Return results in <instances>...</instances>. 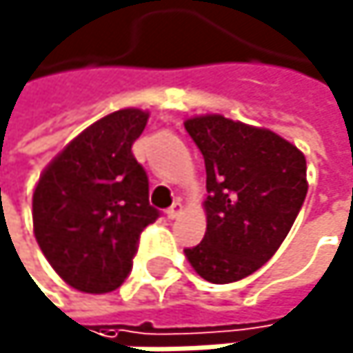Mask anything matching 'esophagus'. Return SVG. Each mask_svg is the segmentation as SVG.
Returning <instances> with one entry per match:
<instances>
[{
    "label": "esophagus",
    "mask_w": 353,
    "mask_h": 353,
    "mask_svg": "<svg viewBox=\"0 0 353 353\" xmlns=\"http://www.w3.org/2000/svg\"><path fill=\"white\" fill-rule=\"evenodd\" d=\"M165 213H167V217H169V219H175V217H178V215L182 213V203H180V201H175V203H173Z\"/></svg>",
    "instance_id": "34e87169"
}]
</instances>
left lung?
Instances as JSON below:
<instances>
[{
  "mask_svg": "<svg viewBox=\"0 0 353 353\" xmlns=\"http://www.w3.org/2000/svg\"><path fill=\"white\" fill-rule=\"evenodd\" d=\"M207 171V232L184 249L199 276L236 283L287 239L307 194L305 157L291 142L221 114L184 123Z\"/></svg>",
  "mask_w": 353,
  "mask_h": 353,
  "instance_id": "8db88e82",
  "label": "left lung"
}]
</instances>
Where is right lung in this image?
Returning a JSON list of instances; mask_svg holds the SVG:
<instances>
[{
  "mask_svg": "<svg viewBox=\"0 0 353 353\" xmlns=\"http://www.w3.org/2000/svg\"><path fill=\"white\" fill-rule=\"evenodd\" d=\"M148 114L125 108L74 138L43 171L33 194L35 239L72 289L110 293L130 276L140 234L159 219L148 175L132 146Z\"/></svg>",
  "mask_w": 353,
  "mask_h": 353,
  "instance_id": "obj_1",
  "label": "right lung"
}]
</instances>
